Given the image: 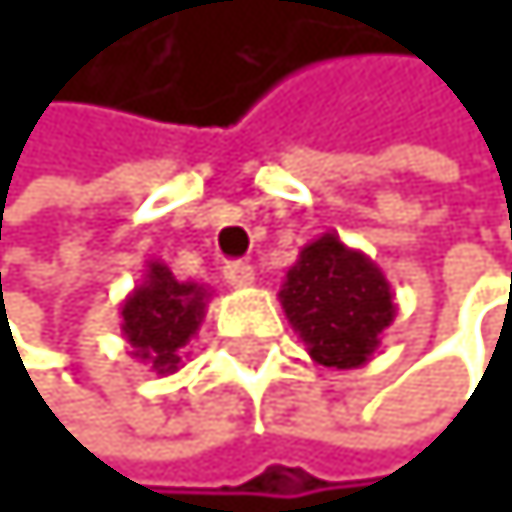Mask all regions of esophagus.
<instances>
[{"label":"esophagus","instance_id":"1","mask_svg":"<svg viewBox=\"0 0 512 512\" xmlns=\"http://www.w3.org/2000/svg\"><path fill=\"white\" fill-rule=\"evenodd\" d=\"M224 278L234 288H250L253 282H256V272H253V266L250 262H240V259H234V262H227L224 266Z\"/></svg>","mask_w":512,"mask_h":512}]
</instances>
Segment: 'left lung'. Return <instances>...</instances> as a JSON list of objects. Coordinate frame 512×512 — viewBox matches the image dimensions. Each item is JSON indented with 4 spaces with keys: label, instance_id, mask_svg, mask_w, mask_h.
<instances>
[{
    "label": "left lung",
    "instance_id": "8db88e82",
    "mask_svg": "<svg viewBox=\"0 0 512 512\" xmlns=\"http://www.w3.org/2000/svg\"><path fill=\"white\" fill-rule=\"evenodd\" d=\"M278 301L307 356L336 372L372 362L397 314L385 272L333 230L298 253V262L285 272Z\"/></svg>",
    "mask_w": 512,
    "mask_h": 512
}]
</instances>
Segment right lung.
<instances>
[{
    "instance_id": "1",
    "label": "right lung",
    "mask_w": 512,
    "mask_h": 512,
    "mask_svg": "<svg viewBox=\"0 0 512 512\" xmlns=\"http://www.w3.org/2000/svg\"><path fill=\"white\" fill-rule=\"evenodd\" d=\"M211 301V288L201 282H179L160 259H150L144 278L121 301V333L131 343V356L150 365L156 375L179 372L185 346L198 333Z\"/></svg>"
}]
</instances>
